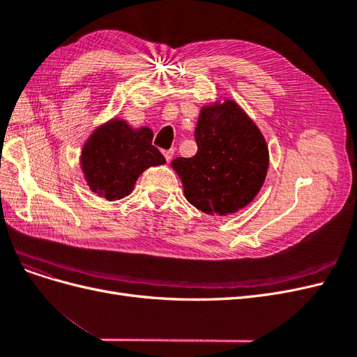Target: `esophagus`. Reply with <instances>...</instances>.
I'll return each instance as SVG.
<instances>
[{
  "label": "esophagus",
  "mask_w": 357,
  "mask_h": 357,
  "mask_svg": "<svg viewBox=\"0 0 357 357\" xmlns=\"http://www.w3.org/2000/svg\"><path fill=\"white\" fill-rule=\"evenodd\" d=\"M162 153H164L165 159L169 162V160L172 159V155H174V150H172V149H169V150H164V152H162Z\"/></svg>",
  "instance_id": "1"
}]
</instances>
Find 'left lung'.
I'll return each instance as SVG.
<instances>
[{
  "instance_id": "left-lung-1",
  "label": "left lung",
  "mask_w": 357,
  "mask_h": 357,
  "mask_svg": "<svg viewBox=\"0 0 357 357\" xmlns=\"http://www.w3.org/2000/svg\"><path fill=\"white\" fill-rule=\"evenodd\" d=\"M197 153L176 158L186 199L207 214L245 207L262 188L268 147L257 126L234 101L204 107L195 129Z\"/></svg>"
}]
</instances>
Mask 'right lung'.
Returning <instances> with one entry per match:
<instances>
[{"mask_svg": "<svg viewBox=\"0 0 357 357\" xmlns=\"http://www.w3.org/2000/svg\"><path fill=\"white\" fill-rule=\"evenodd\" d=\"M152 139L153 132L149 128L134 131L116 119L96 129L82 153V168L89 188L109 201L129 195L146 168L165 164Z\"/></svg>", "mask_w": 357, "mask_h": 357, "instance_id": "add662e5", "label": "right lung"}]
</instances>
